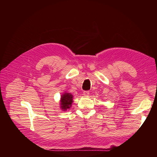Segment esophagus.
<instances>
[{"mask_svg": "<svg viewBox=\"0 0 157 157\" xmlns=\"http://www.w3.org/2000/svg\"><path fill=\"white\" fill-rule=\"evenodd\" d=\"M83 94H84V96H87L90 94V92L89 91H84V92H83Z\"/></svg>", "mask_w": 157, "mask_h": 157, "instance_id": "34e87169", "label": "esophagus"}]
</instances>
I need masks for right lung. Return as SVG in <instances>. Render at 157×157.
I'll return each instance as SVG.
<instances>
[{"label":"right lung","mask_w":157,"mask_h":157,"mask_svg":"<svg viewBox=\"0 0 157 157\" xmlns=\"http://www.w3.org/2000/svg\"><path fill=\"white\" fill-rule=\"evenodd\" d=\"M73 102V96L69 93H65L61 96V107L63 110H67L71 106Z\"/></svg>","instance_id":"1"}]
</instances>
